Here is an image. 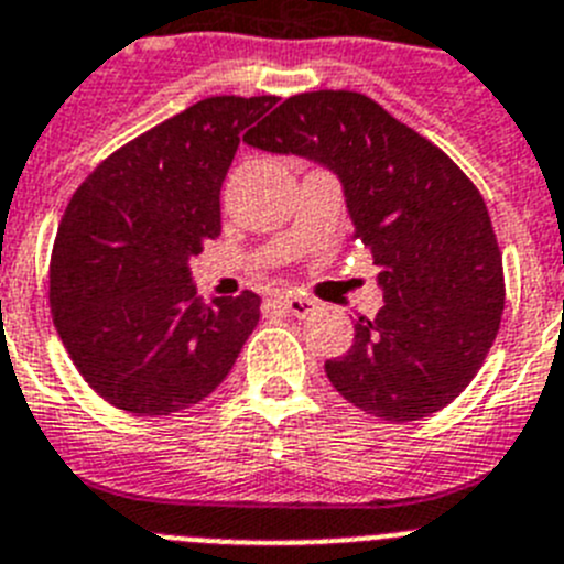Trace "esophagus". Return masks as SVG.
Returning <instances> with one entry per match:
<instances>
[{
	"mask_svg": "<svg viewBox=\"0 0 564 564\" xmlns=\"http://www.w3.org/2000/svg\"><path fill=\"white\" fill-rule=\"evenodd\" d=\"M278 306H281L283 312L294 314V317H306V314L314 312V306H317V303L301 292H289V294H281V297H278Z\"/></svg>",
	"mask_w": 564,
	"mask_h": 564,
	"instance_id": "obj_1",
	"label": "esophagus"
}]
</instances>
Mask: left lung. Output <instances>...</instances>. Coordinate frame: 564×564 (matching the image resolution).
Here are the masks:
<instances>
[{
	"mask_svg": "<svg viewBox=\"0 0 564 564\" xmlns=\"http://www.w3.org/2000/svg\"><path fill=\"white\" fill-rule=\"evenodd\" d=\"M245 140L332 171L354 241L379 267L384 306L359 317L351 348L326 362L334 388L382 421L446 408L484 365L506 303L478 187L427 137L345 89L283 100Z\"/></svg>",
	"mask_w": 564,
	"mask_h": 564,
	"instance_id": "8db88e82",
	"label": "left lung"
}]
</instances>
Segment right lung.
<instances>
[{
	"label": "right lung",
	"instance_id": "add662e5",
	"mask_svg": "<svg viewBox=\"0 0 564 564\" xmlns=\"http://www.w3.org/2000/svg\"><path fill=\"white\" fill-rule=\"evenodd\" d=\"M275 104V95L199 100L100 162L67 205L50 306L80 377L118 410L194 408L258 326L256 292L205 303L187 261L219 238L238 140Z\"/></svg>",
	"mask_w": 564,
	"mask_h": 564
}]
</instances>
